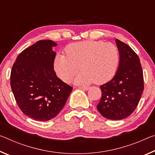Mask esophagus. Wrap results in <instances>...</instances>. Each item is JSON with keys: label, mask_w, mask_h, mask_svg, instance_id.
<instances>
[{"label": "esophagus", "mask_w": 155, "mask_h": 155, "mask_svg": "<svg viewBox=\"0 0 155 155\" xmlns=\"http://www.w3.org/2000/svg\"><path fill=\"white\" fill-rule=\"evenodd\" d=\"M79 88H81V89H82V90H87L88 89H89L90 87L85 86V87H80Z\"/></svg>", "instance_id": "obj_1"}]
</instances>
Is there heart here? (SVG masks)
Listing matches in <instances>:
<instances>
[{"mask_svg": "<svg viewBox=\"0 0 155 155\" xmlns=\"http://www.w3.org/2000/svg\"><path fill=\"white\" fill-rule=\"evenodd\" d=\"M66 56L56 55L54 67L58 77L65 82L74 78L78 84L106 83L114 77L119 66L120 55L117 47L103 41H87L71 44L65 50Z\"/></svg>", "mask_w": 155, "mask_h": 155, "instance_id": "obj_1", "label": "heart"}]
</instances>
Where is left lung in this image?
I'll return each instance as SVG.
<instances>
[{
  "label": "left lung",
  "instance_id": "obj_1",
  "mask_svg": "<svg viewBox=\"0 0 155 155\" xmlns=\"http://www.w3.org/2000/svg\"><path fill=\"white\" fill-rule=\"evenodd\" d=\"M120 60L114 77L101 85L97 110L103 117L121 120L134 111L143 91V75L139 56L127 44L115 39Z\"/></svg>",
  "mask_w": 155,
  "mask_h": 155
}]
</instances>
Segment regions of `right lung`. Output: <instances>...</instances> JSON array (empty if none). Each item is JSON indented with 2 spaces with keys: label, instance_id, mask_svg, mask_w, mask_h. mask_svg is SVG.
I'll use <instances>...</instances> for the list:
<instances>
[{
  "label": "right lung",
  "instance_id": "right-lung-1",
  "mask_svg": "<svg viewBox=\"0 0 155 155\" xmlns=\"http://www.w3.org/2000/svg\"><path fill=\"white\" fill-rule=\"evenodd\" d=\"M57 43L41 40L18 56L11 72L10 84L16 101L27 116L39 121L54 118L64 107L72 87L54 70Z\"/></svg>",
  "mask_w": 155,
  "mask_h": 155
}]
</instances>
